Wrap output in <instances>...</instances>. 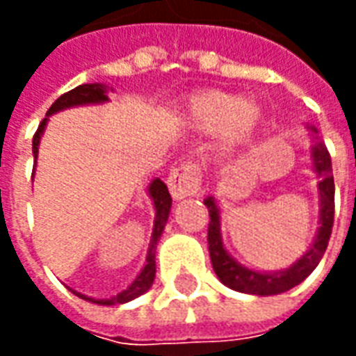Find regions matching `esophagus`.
<instances>
[{
  "mask_svg": "<svg viewBox=\"0 0 356 356\" xmlns=\"http://www.w3.org/2000/svg\"><path fill=\"white\" fill-rule=\"evenodd\" d=\"M202 185V170L198 163L185 162L179 168L171 171L168 177V186H170L171 196L175 200H183L186 196L198 194Z\"/></svg>",
  "mask_w": 356,
  "mask_h": 356,
  "instance_id": "esophagus-1",
  "label": "esophagus"
}]
</instances>
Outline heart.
Returning a JSON list of instances; mask_svg holds the SVG:
<instances>
[{
	"instance_id": "1",
	"label": "heart",
	"mask_w": 356,
	"mask_h": 356,
	"mask_svg": "<svg viewBox=\"0 0 356 356\" xmlns=\"http://www.w3.org/2000/svg\"><path fill=\"white\" fill-rule=\"evenodd\" d=\"M183 116L200 131H217L219 145L234 150L252 139L261 120L259 104L221 89H206L186 101Z\"/></svg>"
}]
</instances>
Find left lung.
I'll return each instance as SVG.
<instances>
[{
  "mask_svg": "<svg viewBox=\"0 0 356 356\" xmlns=\"http://www.w3.org/2000/svg\"><path fill=\"white\" fill-rule=\"evenodd\" d=\"M313 162L314 171L321 175L318 193H321V227L316 232L313 246L305 255H301L298 261L293 263L286 270L278 273H255L250 268L242 267L240 263L232 259L223 248L221 240V223H219V208L209 196L204 200L209 211L208 225V250L211 257V265L219 280L229 286L231 290L242 291V293H254V296H276L282 291L291 290L311 275L314 267L318 265L322 255L328 248L330 234L334 227V175H332V158L326 145L322 140H316L313 147Z\"/></svg>",
  "mask_w": 356,
  "mask_h": 356,
  "instance_id": "left-lung-1",
  "label": "left lung"
}]
</instances>
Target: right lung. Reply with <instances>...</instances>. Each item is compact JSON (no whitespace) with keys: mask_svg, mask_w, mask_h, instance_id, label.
Masks as SVG:
<instances>
[{"mask_svg":"<svg viewBox=\"0 0 356 356\" xmlns=\"http://www.w3.org/2000/svg\"><path fill=\"white\" fill-rule=\"evenodd\" d=\"M108 101L106 97V88L101 86V83H83V86H78V88L70 89L68 93L60 95L57 101L51 104V108L47 110V116L55 114L58 110L70 108V106H78V104H93V102H104ZM45 124H47V118H43L42 124L38 127V131L34 133V140H32V152H34V160L38 158V145H40V139H42V133L45 129ZM148 194L154 202L156 217H154V229H152V238H150V246H148V255H147V265L143 267V270L139 273V276L133 280V284L124 290L122 293H118L114 298L110 299H93L88 298V296H81L78 291H74L78 298L88 299V301H93V303H99V305H118V303H127L131 299L139 298L145 291L152 286L156 276V261H154V252L156 244L162 236V231L165 223H168V217H170L171 209V196L168 186L163 185V181L160 179H154L150 186H148Z\"/></svg>","mask_w":356,"mask_h":356,"instance_id":"right-lung-1","label":"right lung"}]
</instances>
